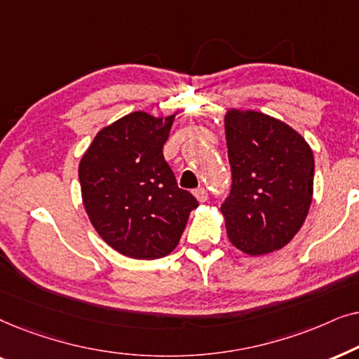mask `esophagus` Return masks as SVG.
Segmentation results:
<instances>
[{
  "label": "esophagus",
  "mask_w": 359,
  "mask_h": 359,
  "mask_svg": "<svg viewBox=\"0 0 359 359\" xmlns=\"http://www.w3.org/2000/svg\"><path fill=\"white\" fill-rule=\"evenodd\" d=\"M194 196H196V199L199 201V203H205V201H208V198H209L208 191H205L204 188L194 189Z\"/></svg>",
  "instance_id": "obj_1"
}]
</instances>
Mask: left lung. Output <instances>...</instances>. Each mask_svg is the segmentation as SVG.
Listing matches in <instances>:
<instances>
[{
	"instance_id": "left-lung-1",
	"label": "left lung",
	"mask_w": 359,
	"mask_h": 359,
	"mask_svg": "<svg viewBox=\"0 0 359 359\" xmlns=\"http://www.w3.org/2000/svg\"><path fill=\"white\" fill-rule=\"evenodd\" d=\"M232 189L220 205L229 240L250 257L291 242L313 194V154L286 122L229 107L224 117Z\"/></svg>"
}]
</instances>
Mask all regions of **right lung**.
I'll list each match as a JSON object with an SVG mask.
<instances>
[{
	"label": "right lung",
	"mask_w": 359,
	"mask_h": 359,
	"mask_svg": "<svg viewBox=\"0 0 359 359\" xmlns=\"http://www.w3.org/2000/svg\"><path fill=\"white\" fill-rule=\"evenodd\" d=\"M178 112H130L97 132L78 165L81 199L97 235L124 257L156 259L180 243L198 201L178 188L163 156Z\"/></svg>",
	"instance_id": "right-lung-1"
}]
</instances>
